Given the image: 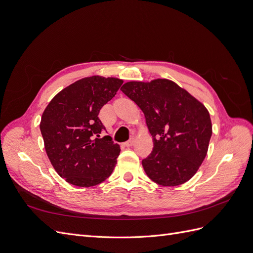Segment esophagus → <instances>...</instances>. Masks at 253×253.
Segmentation results:
<instances>
[{"label": "esophagus", "mask_w": 253, "mask_h": 253, "mask_svg": "<svg viewBox=\"0 0 253 253\" xmlns=\"http://www.w3.org/2000/svg\"><path fill=\"white\" fill-rule=\"evenodd\" d=\"M133 144H134V139H129V140H127V141H126V142L124 143V145H125V147H126V148L132 147Z\"/></svg>", "instance_id": "obj_1"}]
</instances>
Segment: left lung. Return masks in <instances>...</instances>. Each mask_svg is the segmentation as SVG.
I'll return each mask as SVG.
<instances>
[{"mask_svg":"<svg viewBox=\"0 0 253 253\" xmlns=\"http://www.w3.org/2000/svg\"><path fill=\"white\" fill-rule=\"evenodd\" d=\"M143 112L153 151L142 160L149 178L160 186L185 183L208 152L212 124L208 110L175 82L129 81L120 88Z\"/></svg>","mask_w":253,"mask_h":253,"instance_id":"obj_1","label":"left lung"}]
</instances>
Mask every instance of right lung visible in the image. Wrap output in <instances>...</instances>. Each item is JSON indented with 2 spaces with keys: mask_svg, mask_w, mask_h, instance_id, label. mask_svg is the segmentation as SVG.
<instances>
[{
  "mask_svg": "<svg viewBox=\"0 0 253 253\" xmlns=\"http://www.w3.org/2000/svg\"><path fill=\"white\" fill-rule=\"evenodd\" d=\"M124 83L91 76L74 82L51 99L42 114L40 129L53 169L77 187H93L112 174L120 153L98 115Z\"/></svg>",
  "mask_w": 253,
  "mask_h": 253,
  "instance_id": "add662e5",
  "label": "right lung"
}]
</instances>
